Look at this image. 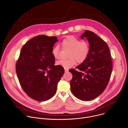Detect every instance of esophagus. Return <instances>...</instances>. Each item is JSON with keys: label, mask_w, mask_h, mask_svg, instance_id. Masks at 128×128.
I'll use <instances>...</instances> for the list:
<instances>
[{"label": "esophagus", "mask_w": 128, "mask_h": 128, "mask_svg": "<svg viewBox=\"0 0 128 128\" xmlns=\"http://www.w3.org/2000/svg\"><path fill=\"white\" fill-rule=\"evenodd\" d=\"M64 70H65V72H68V68H64Z\"/></svg>", "instance_id": "34e87169"}]
</instances>
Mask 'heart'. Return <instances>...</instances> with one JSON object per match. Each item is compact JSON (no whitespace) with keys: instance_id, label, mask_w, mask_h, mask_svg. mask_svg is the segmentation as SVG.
I'll use <instances>...</instances> for the list:
<instances>
[{"instance_id":"obj_1","label":"heart","mask_w":128,"mask_h":128,"mask_svg":"<svg viewBox=\"0 0 128 128\" xmlns=\"http://www.w3.org/2000/svg\"><path fill=\"white\" fill-rule=\"evenodd\" d=\"M63 48L69 50L67 59H61L56 62V64L66 68H69L76 63L84 62L88 57L90 52L89 44L86 41H80L74 36H68L62 42ZM59 46L56 45L53 47L52 54L55 59L59 58Z\"/></svg>"}]
</instances>
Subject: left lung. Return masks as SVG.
I'll use <instances>...</instances> for the list:
<instances>
[{
  "instance_id": "obj_1",
  "label": "left lung",
  "mask_w": 128,
  "mask_h": 128,
  "mask_svg": "<svg viewBox=\"0 0 128 128\" xmlns=\"http://www.w3.org/2000/svg\"><path fill=\"white\" fill-rule=\"evenodd\" d=\"M86 38L90 46L87 59L76 68L69 70L72 74L70 88L76 98L90 101L98 97L105 89L110 79L112 62L107 44L95 33L86 30L81 35Z\"/></svg>"
}]
</instances>
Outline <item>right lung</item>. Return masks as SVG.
<instances>
[{
	"label": "right lung",
	"mask_w": 128,
	"mask_h": 128,
	"mask_svg": "<svg viewBox=\"0 0 128 128\" xmlns=\"http://www.w3.org/2000/svg\"><path fill=\"white\" fill-rule=\"evenodd\" d=\"M56 36L42 35L29 40L22 48L16 63V73L24 92L38 101L50 99L56 94L64 68L55 66L52 54Z\"/></svg>",
	"instance_id": "add662e5"
}]
</instances>
